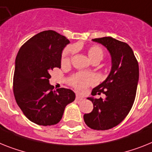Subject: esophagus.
Returning <instances> with one entry per match:
<instances>
[{"instance_id":"esophagus-1","label":"esophagus","mask_w":152,"mask_h":152,"mask_svg":"<svg viewBox=\"0 0 152 152\" xmlns=\"http://www.w3.org/2000/svg\"><path fill=\"white\" fill-rule=\"evenodd\" d=\"M76 100H78V101H81V100H83V97H82V96H79V95H76Z\"/></svg>"}]
</instances>
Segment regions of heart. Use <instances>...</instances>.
Returning a JSON list of instances; mask_svg holds the SVG:
<instances>
[{"label": "heart", "instance_id": "heart-1", "mask_svg": "<svg viewBox=\"0 0 152 152\" xmlns=\"http://www.w3.org/2000/svg\"><path fill=\"white\" fill-rule=\"evenodd\" d=\"M73 52V48L71 47H68L63 51L61 59L62 66H68L69 64ZM87 53L88 56L93 62H100L104 58V50L99 45H93L90 47ZM97 78L94 74L83 72H77L74 74L69 79L70 85L79 92L85 91L88 86L95 84Z\"/></svg>", "mask_w": 152, "mask_h": 152}]
</instances>
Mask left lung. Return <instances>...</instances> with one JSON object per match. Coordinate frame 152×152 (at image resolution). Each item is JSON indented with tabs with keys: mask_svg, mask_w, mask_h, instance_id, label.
Here are the masks:
<instances>
[{
	"mask_svg": "<svg viewBox=\"0 0 152 152\" xmlns=\"http://www.w3.org/2000/svg\"><path fill=\"white\" fill-rule=\"evenodd\" d=\"M107 48L112 58V68L107 78L92 90L95 96L104 94L106 98H88L94 104L84 121L91 129L104 131L118 125L129 113L136 96L139 66L132 48L126 42L111 37L93 39Z\"/></svg>",
	"mask_w": 152,
	"mask_h": 152,
	"instance_id": "obj_1",
	"label": "left lung"
}]
</instances>
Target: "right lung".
I'll list each match as a JSON object with an SVG mask.
<instances>
[{
    "label": "right lung",
    "instance_id": "1",
    "mask_svg": "<svg viewBox=\"0 0 152 152\" xmlns=\"http://www.w3.org/2000/svg\"><path fill=\"white\" fill-rule=\"evenodd\" d=\"M69 41L52 30L31 37L19 49L15 60L13 91L25 117L43 126L56 124L67 104L74 101V92L66 88L53 90L50 72L61 67L62 49Z\"/></svg>",
    "mask_w": 152,
    "mask_h": 152
}]
</instances>
